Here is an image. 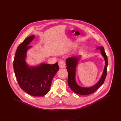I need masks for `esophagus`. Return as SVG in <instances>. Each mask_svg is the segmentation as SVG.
Instances as JSON below:
<instances>
[{
    "instance_id": "1",
    "label": "esophagus",
    "mask_w": 121,
    "mask_h": 121,
    "mask_svg": "<svg viewBox=\"0 0 121 121\" xmlns=\"http://www.w3.org/2000/svg\"><path fill=\"white\" fill-rule=\"evenodd\" d=\"M58 65H59V67L60 68H63L65 67V63L64 62V60H61L59 61L58 62Z\"/></svg>"
}]
</instances>
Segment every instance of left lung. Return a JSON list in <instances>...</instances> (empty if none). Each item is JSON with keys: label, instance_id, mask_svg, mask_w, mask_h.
Masks as SVG:
<instances>
[{"label": "left lung", "instance_id": "1", "mask_svg": "<svg viewBox=\"0 0 121 121\" xmlns=\"http://www.w3.org/2000/svg\"><path fill=\"white\" fill-rule=\"evenodd\" d=\"M97 49L100 51L101 55L104 57L105 61V66L101 77L96 84L91 87H83L79 86L75 80L76 68L79 61L80 59L81 56H73L69 57L66 59L67 69L68 73V83L69 87L73 92L79 95H90L96 91L98 89L103 85L105 80L107 74V68L108 65L107 57L104 52V49L103 47H99Z\"/></svg>", "mask_w": 121, "mask_h": 121}]
</instances>
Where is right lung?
<instances>
[{"label":"right lung","instance_id":"add662e5","mask_svg":"<svg viewBox=\"0 0 121 121\" xmlns=\"http://www.w3.org/2000/svg\"><path fill=\"white\" fill-rule=\"evenodd\" d=\"M35 37L25 39L17 48L14 60V69L18 85L22 90L35 97L46 95L49 91L54 76L59 69L58 63L53 65L45 63L36 66H29L25 60L28 46Z\"/></svg>","mask_w":121,"mask_h":121}]
</instances>
